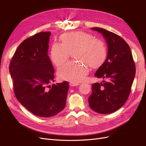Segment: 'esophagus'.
<instances>
[{
  "label": "esophagus",
  "mask_w": 146,
  "mask_h": 146,
  "mask_svg": "<svg viewBox=\"0 0 146 146\" xmlns=\"http://www.w3.org/2000/svg\"><path fill=\"white\" fill-rule=\"evenodd\" d=\"M69 85L70 86H78L79 85V83L77 82H70L69 83Z\"/></svg>",
  "instance_id": "obj_1"
}]
</instances>
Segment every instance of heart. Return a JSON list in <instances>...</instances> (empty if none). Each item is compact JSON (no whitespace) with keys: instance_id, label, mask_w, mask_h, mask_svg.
<instances>
[{"instance_id":"obj_1","label":"heart","mask_w":146,"mask_h":146,"mask_svg":"<svg viewBox=\"0 0 146 146\" xmlns=\"http://www.w3.org/2000/svg\"><path fill=\"white\" fill-rule=\"evenodd\" d=\"M62 44L55 42L50 50L51 60L56 66L67 61L70 52L74 51L78 61H69L58 69V76L64 80L77 82L82 80L92 68L99 66L107 55L105 42L99 38L83 31L65 33L60 38Z\"/></svg>"}]
</instances>
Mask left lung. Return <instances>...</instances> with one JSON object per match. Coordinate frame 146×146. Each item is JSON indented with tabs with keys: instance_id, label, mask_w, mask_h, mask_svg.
Masks as SVG:
<instances>
[{
	"instance_id": "left-lung-1",
	"label": "left lung",
	"mask_w": 146,
	"mask_h": 146,
	"mask_svg": "<svg viewBox=\"0 0 146 146\" xmlns=\"http://www.w3.org/2000/svg\"><path fill=\"white\" fill-rule=\"evenodd\" d=\"M91 29L103 35L108 46V54L95 74L96 77L107 81L92 84L89 105L98 113H112L122 107L129 98L135 76V64L130 48L123 38L104 29Z\"/></svg>"
}]
</instances>
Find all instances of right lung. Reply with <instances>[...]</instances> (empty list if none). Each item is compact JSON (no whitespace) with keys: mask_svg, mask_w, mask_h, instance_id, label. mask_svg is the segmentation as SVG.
I'll return each mask as SVG.
<instances>
[{"mask_svg":"<svg viewBox=\"0 0 146 146\" xmlns=\"http://www.w3.org/2000/svg\"><path fill=\"white\" fill-rule=\"evenodd\" d=\"M50 34L42 32L25 39L15 52L9 66L16 99L29 111L42 117L62 111L69 87L66 81L48 86L55 77L48 55Z\"/></svg>","mask_w":146,"mask_h":146,"instance_id":"1","label":"right lung"}]
</instances>
